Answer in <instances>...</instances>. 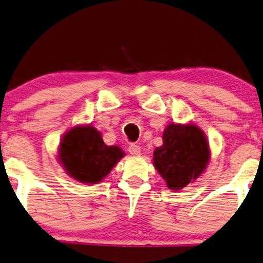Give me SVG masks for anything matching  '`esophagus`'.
<instances>
[{"label": "esophagus", "instance_id": "34e87169", "mask_svg": "<svg viewBox=\"0 0 263 263\" xmlns=\"http://www.w3.org/2000/svg\"><path fill=\"white\" fill-rule=\"evenodd\" d=\"M128 153L131 154V155L137 156V155H139V154H141V148H139V146L136 145V144H129L128 145Z\"/></svg>", "mask_w": 263, "mask_h": 263}]
</instances>
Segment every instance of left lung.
I'll return each mask as SVG.
<instances>
[{"label":"left lung","instance_id":"left-lung-1","mask_svg":"<svg viewBox=\"0 0 263 263\" xmlns=\"http://www.w3.org/2000/svg\"><path fill=\"white\" fill-rule=\"evenodd\" d=\"M163 144L154 150V166L168 189L178 191L201 176L211 160L204 132L194 124H170Z\"/></svg>","mask_w":263,"mask_h":263}]
</instances>
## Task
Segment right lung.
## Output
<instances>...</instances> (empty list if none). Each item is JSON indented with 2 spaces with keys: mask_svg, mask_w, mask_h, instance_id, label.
<instances>
[{
  "mask_svg": "<svg viewBox=\"0 0 263 263\" xmlns=\"http://www.w3.org/2000/svg\"><path fill=\"white\" fill-rule=\"evenodd\" d=\"M124 155L119 146L104 144L101 132L93 126L79 125L62 137L58 157L73 179L99 184Z\"/></svg>",
  "mask_w": 263,
  "mask_h": 263,
  "instance_id": "obj_1",
  "label": "right lung"
}]
</instances>
